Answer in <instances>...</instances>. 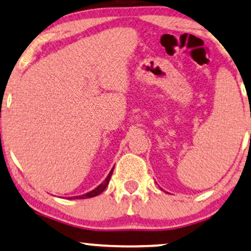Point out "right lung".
Wrapping results in <instances>:
<instances>
[{"label": "right lung", "instance_id": "add662e5", "mask_svg": "<svg viewBox=\"0 0 251 251\" xmlns=\"http://www.w3.org/2000/svg\"><path fill=\"white\" fill-rule=\"evenodd\" d=\"M113 169H115V167H113L112 169H111V171L109 173V175H107L105 180H104V182H103L102 184H100V185H98L96 189L91 190L90 192L84 193V195H82V196L73 197V198H74V199H75V198H76V199H85V198H91V197H96V196L100 195V193H102V192L104 191V190H105V188L107 186V184H109V182H110V178H111V176H112Z\"/></svg>", "mask_w": 251, "mask_h": 251}]
</instances>
